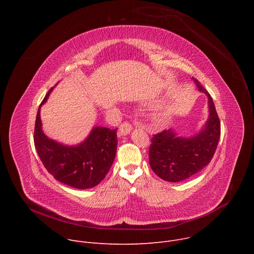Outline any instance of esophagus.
Wrapping results in <instances>:
<instances>
[{
	"label": "esophagus",
	"mask_w": 254,
	"mask_h": 254,
	"mask_svg": "<svg viewBox=\"0 0 254 254\" xmlns=\"http://www.w3.org/2000/svg\"><path fill=\"white\" fill-rule=\"evenodd\" d=\"M132 127L128 122H124L120 127V131L122 134H127L131 130Z\"/></svg>",
	"instance_id": "esophagus-1"
}]
</instances>
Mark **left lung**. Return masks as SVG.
Listing matches in <instances>:
<instances>
[{
	"label": "left lung",
	"instance_id": "1",
	"mask_svg": "<svg viewBox=\"0 0 254 254\" xmlns=\"http://www.w3.org/2000/svg\"><path fill=\"white\" fill-rule=\"evenodd\" d=\"M200 91L207 94L210 116L205 128L190 138L176 136L172 129L154 134L149 149L152 170L168 182H181L200 172L212 160L220 138V121L213 99L202 84L194 78Z\"/></svg>",
	"mask_w": 254,
	"mask_h": 254
}]
</instances>
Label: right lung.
<instances>
[{"label": "right lung", "mask_w": 254, "mask_h": 254, "mask_svg": "<svg viewBox=\"0 0 254 254\" xmlns=\"http://www.w3.org/2000/svg\"><path fill=\"white\" fill-rule=\"evenodd\" d=\"M47 92L40 106L46 101ZM40 106L36 117L34 143L44 167L59 182L76 189L96 186L110 171L117 153L118 128L94 127L77 147H66L48 138L41 128Z\"/></svg>", "instance_id": "obj_1"}]
</instances>
